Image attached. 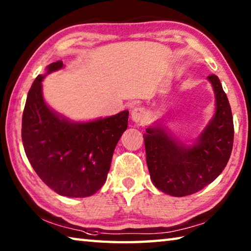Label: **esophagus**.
Instances as JSON below:
<instances>
[{"label":"esophagus","mask_w":251,"mask_h":251,"mask_svg":"<svg viewBox=\"0 0 251 251\" xmlns=\"http://www.w3.org/2000/svg\"><path fill=\"white\" fill-rule=\"evenodd\" d=\"M130 116H131V121L135 122V123H143L144 121L147 118V113L146 110L144 107H141V106H137V107H134L131 109V113H130Z\"/></svg>","instance_id":"obj_1"}]
</instances>
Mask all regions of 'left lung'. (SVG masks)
<instances>
[{"label": "left lung", "instance_id": "1", "mask_svg": "<svg viewBox=\"0 0 251 251\" xmlns=\"http://www.w3.org/2000/svg\"><path fill=\"white\" fill-rule=\"evenodd\" d=\"M207 78L214 88L216 112L194 145L177 142L159 125L148 127L143 135L152 184L175 197L197 193L214 181L232 151L233 122L227 95L217 76Z\"/></svg>", "mask_w": 251, "mask_h": 251}]
</instances>
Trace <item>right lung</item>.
I'll use <instances>...</instances> for the list:
<instances>
[{
    "label": "right lung",
    "mask_w": 251,
    "mask_h": 251,
    "mask_svg": "<svg viewBox=\"0 0 251 251\" xmlns=\"http://www.w3.org/2000/svg\"><path fill=\"white\" fill-rule=\"evenodd\" d=\"M64 66L57 61L46 74ZM39 75L29 88L22 117L25 154L44 184L61 196H92L105 184L115 147L128 125V110L80 123L46 105Z\"/></svg>",
    "instance_id": "obj_1"
}]
</instances>
